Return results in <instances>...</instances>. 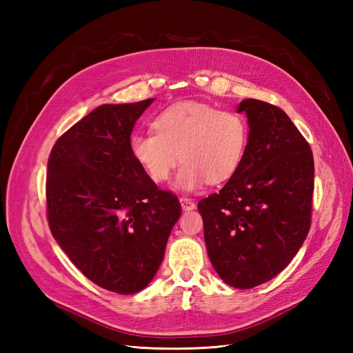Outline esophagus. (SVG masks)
I'll return each mask as SVG.
<instances>
[{
	"mask_svg": "<svg viewBox=\"0 0 353 353\" xmlns=\"http://www.w3.org/2000/svg\"><path fill=\"white\" fill-rule=\"evenodd\" d=\"M179 203H181V206H183L184 210H193L196 208L194 200H191L188 197H179Z\"/></svg>",
	"mask_w": 353,
	"mask_h": 353,
	"instance_id": "34e87169",
	"label": "esophagus"
}]
</instances>
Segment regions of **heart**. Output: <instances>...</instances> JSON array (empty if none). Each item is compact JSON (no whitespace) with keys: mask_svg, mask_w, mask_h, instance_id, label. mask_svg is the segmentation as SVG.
Here are the masks:
<instances>
[{"mask_svg":"<svg viewBox=\"0 0 353 353\" xmlns=\"http://www.w3.org/2000/svg\"><path fill=\"white\" fill-rule=\"evenodd\" d=\"M153 128L154 131L132 135V157L156 184L166 183L178 160H184L176 175V185L183 190L230 179L248 147L243 117L205 103L168 108L156 117Z\"/></svg>","mask_w":353,"mask_h":353,"instance_id":"heart-1","label":"heart"}]
</instances>
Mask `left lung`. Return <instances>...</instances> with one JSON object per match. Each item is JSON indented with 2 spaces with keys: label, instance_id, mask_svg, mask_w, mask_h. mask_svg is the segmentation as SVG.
<instances>
[{
  "label": "left lung",
  "instance_id": "obj_1",
  "mask_svg": "<svg viewBox=\"0 0 353 353\" xmlns=\"http://www.w3.org/2000/svg\"><path fill=\"white\" fill-rule=\"evenodd\" d=\"M249 138L237 172L219 193L201 199L209 259L223 283L252 288L292 262L311 227L314 156L280 108L243 100Z\"/></svg>",
  "mask_w": 353,
  "mask_h": 353
}]
</instances>
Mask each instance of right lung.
Here are the masks:
<instances>
[{
	"label": "right lung",
	"mask_w": 353,
	"mask_h": 353,
	"mask_svg": "<svg viewBox=\"0 0 353 353\" xmlns=\"http://www.w3.org/2000/svg\"><path fill=\"white\" fill-rule=\"evenodd\" d=\"M153 99L103 104L56 141L48 157L47 216L52 237L97 285L134 294L163 261L181 216L131 153V132Z\"/></svg>",
	"instance_id": "1"
}]
</instances>
